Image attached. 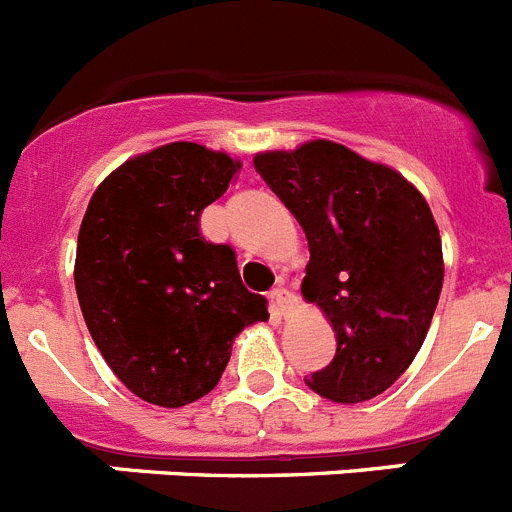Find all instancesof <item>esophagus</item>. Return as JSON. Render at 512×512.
I'll return each instance as SVG.
<instances>
[{
	"instance_id": "1",
	"label": "esophagus",
	"mask_w": 512,
	"mask_h": 512,
	"mask_svg": "<svg viewBox=\"0 0 512 512\" xmlns=\"http://www.w3.org/2000/svg\"><path fill=\"white\" fill-rule=\"evenodd\" d=\"M269 300H271V310H274V315H284V310H287L289 305V289L287 287L271 289Z\"/></svg>"
}]
</instances>
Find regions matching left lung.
Here are the masks:
<instances>
[{
	"mask_svg": "<svg viewBox=\"0 0 512 512\" xmlns=\"http://www.w3.org/2000/svg\"><path fill=\"white\" fill-rule=\"evenodd\" d=\"M253 166L305 230L302 295L336 330V356L307 384L343 405L382 395L413 364L441 295L431 207L397 171L330 140L259 153Z\"/></svg>",
	"mask_w": 512,
	"mask_h": 512,
	"instance_id": "obj_1",
	"label": "left lung"
}]
</instances>
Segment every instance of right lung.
<instances>
[{"mask_svg":"<svg viewBox=\"0 0 512 512\" xmlns=\"http://www.w3.org/2000/svg\"><path fill=\"white\" fill-rule=\"evenodd\" d=\"M241 164L169 143L112 171L76 243V295L94 343L140 400L182 408L220 382L233 338L269 318L243 287L235 251L200 233Z\"/></svg>","mask_w":512,"mask_h":512,"instance_id":"1","label":"right lung"}]
</instances>
